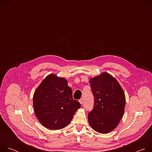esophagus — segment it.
<instances>
[{"instance_id":"1","label":"esophagus","mask_w":152,"mask_h":152,"mask_svg":"<svg viewBox=\"0 0 152 152\" xmlns=\"http://www.w3.org/2000/svg\"><path fill=\"white\" fill-rule=\"evenodd\" d=\"M79 103H80V104H82V103H83V99H79Z\"/></svg>"}]
</instances>
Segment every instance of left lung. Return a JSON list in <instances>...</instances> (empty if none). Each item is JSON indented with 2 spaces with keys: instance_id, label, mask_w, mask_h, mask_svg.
Segmentation results:
<instances>
[{
  "instance_id": "left-lung-1",
  "label": "left lung",
  "mask_w": 152,
  "mask_h": 152,
  "mask_svg": "<svg viewBox=\"0 0 152 152\" xmlns=\"http://www.w3.org/2000/svg\"><path fill=\"white\" fill-rule=\"evenodd\" d=\"M90 85L94 104L88 114L89 124L95 131L107 134L123 117L126 103L124 91L118 81L106 72L91 78Z\"/></svg>"
}]
</instances>
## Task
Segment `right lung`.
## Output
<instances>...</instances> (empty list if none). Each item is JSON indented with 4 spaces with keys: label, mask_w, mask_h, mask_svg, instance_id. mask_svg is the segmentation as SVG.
I'll use <instances>...</instances> for the list:
<instances>
[{
    "label": "right lung",
    "mask_w": 152,
    "mask_h": 152,
    "mask_svg": "<svg viewBox=\"0 0 152 152\" xmlns=\"http://www.w3.org/2000/svg\"><path fill=\"white\" fill-rule=\"evenodd\" d=\"M33 106L35 115L42 126L50 130H58L71 122L80 104L73 99L67 80L50 74L35 90Z\"/></svg>",
    "instance_id": "1"
}]
</instances>
